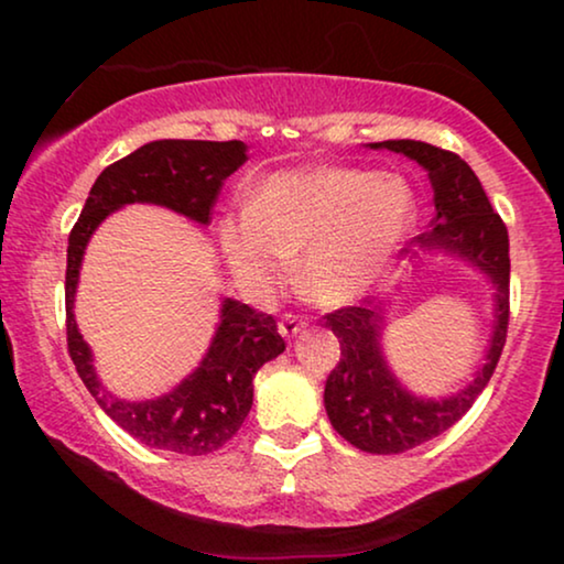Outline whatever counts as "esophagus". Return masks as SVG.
I'll list each match as a JSON object with an SVG mask.
<instances>
[{
  "instance_id": "esophagus-1",
  "label": "esophagus",
  "mask_w": 564,
  "mask_h": 564,
  "mask_svg": "<svg viewBox=\"0 0 564 564\" xmlns=\"http://www.w3.org/2000/svg\"><path fill=\"white\" fill-rule=\"evenodd\" d=\"M305 326H307V323L295 313H284L280 318V334L284 338H295L300 330H305Z\"/></svg>"
}]
</instances>
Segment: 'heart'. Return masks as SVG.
Instances as JSON below:
<instances>
[{"label":"heart","mask_w":564,"mask_h":564,"mask_svg":"<svg viewBox=\"0 0 564 564\" xmlns=\"http://www.w3.org/2000/svg\"><path fill=\"white\" fill-rule=\"evenodd\" d=\"M419 199L398 174L318 166L267 176L249 205L215 226L230 276L251 297L288 282L321 305H344L372 288L411 236Z\"/></svg>","instance_id":"obj_1"}]
</instances>
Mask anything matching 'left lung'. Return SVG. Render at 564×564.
<instances>
[{
	"label": "left lung",
	"mask_w": 564,
	"mask_h": 564,
	"mask_svg": "<svg viewBox=\"0 0 564 564\" xmlns=\"http://www.w3.org/2000/svg\"><path fill=\"white\" fill-rule=\"evenodd\" d=\"M372 149H388L413 159L429 172L434 187V228L415 236L413 243L423 251H446L469 261L496 284V321L485 365L465 390L449 398H415L390 372L382 354L384 307L349 305L326 315V326L338 336L341 359L326 380L323 403L338 434L369 454H400L429 438L444 434L465 415L477 395L490 382L508 334V230L492 210L480 180L457 153L436 149L423 141H382ZM413 249H405L411 253ZM419 251H413V257Z\"/></svg>",
	"instance_id": "obj_1"
}]
</instances>
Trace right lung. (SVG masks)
Instances as JSON below:
<instances>
[{"mask_svg":"<svg viewBox=\"0 0 564 564\" xmlns=\"http://www.w3.org/2000/svg\"><path fill=\"white\" fill-rule=\"evenodd\" d=\"M246 156L243 141H151L115 161L91 184L84 210L68 236L66 341L82 382L99 408L151 449L203 457L241 429L253 403V375L284 351L272 315L226 297L213 344L195 372L166 395L130 403L99 382L91 349L74 318V295L91 234L122 205L151 203L207 226L223 182Z\"/></svg>","mask_w":564,"mask_h":564,"instance_id":"right-lung-1","label":"right lung"}]
</instances>
